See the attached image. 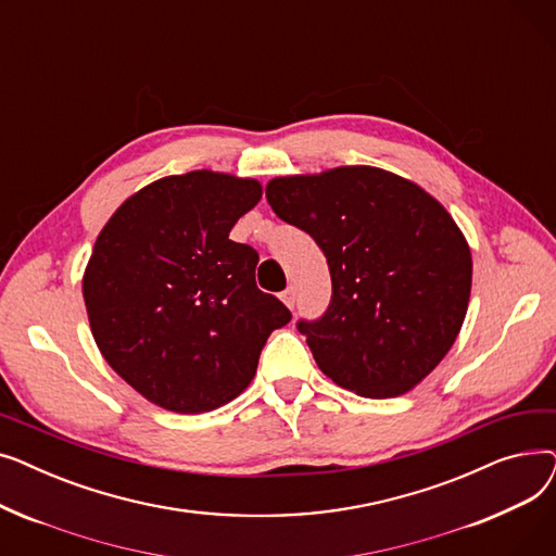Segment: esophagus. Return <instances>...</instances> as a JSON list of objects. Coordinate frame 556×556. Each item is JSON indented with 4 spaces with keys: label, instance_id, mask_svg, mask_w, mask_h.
<instances>
[{
    "label": "esophagus",
    "instance_id": "esophagus-1",
    "mask_svg": "<svg viewBox=\"0 0 556 556\" xmlns=\"http://www.w3.org/2000/svg\"><path fill=\"white\" fill-rule=\"evenodd\" d=\"M281 302H283L290 311L295 308V286H288V288L283 290V293H281Z\"/></svg>",
    "mask_w": 556,
    "mask_h": 556
}]
</instances>
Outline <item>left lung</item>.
I'll list each match as a JSON object with an SVG mask.
<instances>
[{"label":"left lung","instance_id":"1","mask_svg":"<svg viewBox=\"0 0 556 556\" xmlns=\"http://www.w3.org/2000/svg\"><path fill=\"white\" fill-rule=\"evenodd\" d=\"M266 198L329 263L327 313L298 323L317 367L367 399L419 386L448 354L471 298V248L444 204L376 166L281 175Z\"/></svg>","mask_w":556,"mask_h":556}]
</instances>
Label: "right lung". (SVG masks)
<instances>
[{"label": "right lung", "mask_w": 556, "mask_h": 556, "mask_svg": "<svg viewBox=\"0 0 556 556\" xmlns=\"http://www.w3.org/2000/svg\"><path fill=\"white\" fill-rule=\"evenodd\" d=\"M261 182L166 175L122 202L83 275L99 352L146 401L200 415L237 399L290 311L254 281L258 254L229 239Z\"/></svg>", "instance_id": "add662e5"}]
</instances>
